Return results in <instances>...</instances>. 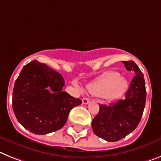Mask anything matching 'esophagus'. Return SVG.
Returning <instances> with one entry per match:
<instances>
[{
    "instance_id": "obj_1",
    "label": "esophagus",
    "mask_w": 161,
    "mask_h": 161,
    "mask_svg": "<svg viewBox=\"0 0 161 161\" xmlns=\"http://www.w3.org/2000/svg\"><path fill=\"white\" fill-rule=\"evenodd\" d=\"M89 102H90L89 99H87V98H86V97H84V98L83 99V104H84V105H87V104H88Z\"/></svg>"
}]
</instances>
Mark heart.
<instances>
[{
	"mask_svg": "<svg viewBox=\"0 0 161 161\" xmlns=\"http://www.w3.org/2000/svg\"><path fill=\"white\" fill-rule=\"evenodd\" d=\"M129 84L118 72H108L88 85L87 90L95 97H103L106 100L112 101L123 96Z\"/></svg>",
	"mask_w": 161,
	"mask_h": 161,
	"instance_id": "1",
	"label": "heart"
}]
</instances>
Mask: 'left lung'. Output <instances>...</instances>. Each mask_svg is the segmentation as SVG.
I'll list each match as a JSON object with an SVG mask.
<instances>
[{
    "mask_svg": "<svg viewBox=\"0 0 161 161\" xmlns=\"http://www.w3.org/2000/svg\"><path fill=\"white\" fill-rule=\"evenodd\" d=\"M123 63L135 75L125 98L110 106L99 104V113L92 122L94 133L108 142H117L132 133L140 123L145 107L147 92L143 74L133 60Z\"/></svg>",
    "mask_w": 161,
    "mask_h": 161,
    "instance_id": "8db88e82",
    "label": "left lung"
}]
</instances>
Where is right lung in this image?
<instances>
[{
    "mask_svg": "<svg viewBox=\"0 0 161 161\" xmlns=\"http://www.w3.org/2000/svg\"><path fill=\"white\" fill-rule=\"evenodd\" d=\"M63 77L47 64L32 60L24 66L14 83L12 106L24 128L44 135L60 129L69 111L82 101L63 92Z\"/></svg>",
    "mask_w": 161,
    "mask_h": 161,
    "instance_id": "right-lung-1",
    "label": "right lung"
}]
</instances>
